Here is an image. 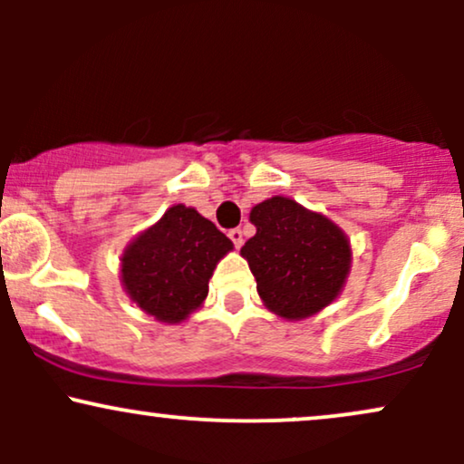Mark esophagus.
<instances>
[{"instance_id":"1","label":"esophagus","mask_w":464,"mask_h":464,"mask_svg":"<svg viewBox=\"0 0 464 464\" xmlns=\"http://www.w3.org/2000/svg\"><path fill=\"white\" fill-rule=\"evenodd\" d=\"M228 237H231V242L236 244V248H239L244 244V231H242V228H231V231H228Z\"/></svg>"}]
</instances>
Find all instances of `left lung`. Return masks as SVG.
Listing matches in <instances>:
<instances>
[{"label": "left lung", "mask_w": 464, "mask_h": 464, "mask_svg": "<svg viewBox=\"0 0 464 464\" xmlns=\"http://www.w3.org/2000/svg\"><path fill=\"white\" fill-rule=\"evenodd\" d=\"M257 233L242 246L270 312L299 321L321 312L349 275V239L321 214L275 196L250 211Z\"/></svg>", "instance_id": "1"}]
</instances>
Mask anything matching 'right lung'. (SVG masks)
Returning a JSON list of instances; mask_svg holds the SVG:
<instances>
[{"label": "right lung", "instance_id": "obj_1", "mask_svg": "<svg viewBox=\"0 0 464 464\" xmlns=\"http://www.w3.org/2000/svg\"><path fill=\"white\" fill-rule=\"evenodd\" d=\"M231 248L214 222L174 205L126 248L121 281L143 312L161 323H180L205 301L214 268Z\"/></svg>", "mask_w": 464, "mask_h": 464}]
</instances>
